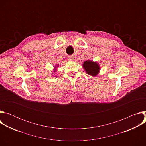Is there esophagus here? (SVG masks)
<instances>
[{
	"instance_id": "1",
	"label": "esophagus",
	"mask_w": 146,
	"mask_h": 146,
	"mask_svg": "<svg viewBox=\"0 0 146 146\" xmlns=\"http://www.w3.org/2000/svg\"><path fill=\"white\" fill-rule=\"evenodd\" d=\"M68 59L69 60H73L74 59V56L73 55H69L68 56Z\"/></svg>"
}]
</instances>
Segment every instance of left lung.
I'll return each mask as SVG.
<instances>
[{"label": "left lung", "mask_w": 146, "mask_h": 146, "mask_svg": "<svg viewBox=\"0 0 146 146\" xmlns=\"http://www.w3.org/2000/svg\"><path fill=\"white\" fill-rule=\"evenodd\" d=\"M82 66L87 74L93 76H96L100 70V67L98 64L92 60H86L82 64Z\"/></svg>", "instance_id": "left-lung-1"}]
</instances>
